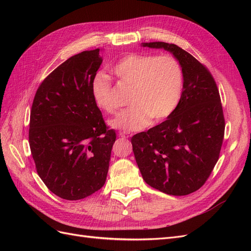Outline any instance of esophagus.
<instances>
[{"label":"esophagus","mask_w":251,"mask_h":251,"mask_svg":"<svg viewBox=\"0 0 251 251\" xmlns=\"http://www.w3.org/2000/svg\"><path fill=\"white\" fill-rule=\"evenodd\" d=\"M119 136L123 138H128L131 137V134L128 132H119Z\"/></svg>","instance_id":"obj_1"}]
</instances>
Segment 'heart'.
<instances>
[{
  "instance_id": "b5f03b06",
  "label": "heart",
  "mask_w": 251,
  "mask_h": 251,
  "mask_svg": "<svg viewBox=\"0 0 251 251\" xmlns=\"http://www.w3.org/2000/svg\"><path fill=\"white\" fill-rule=\"evenodd\" d=\"M115 76L132 86L128 102L132 107L112 121L124 131H140L151 117L156 121L168 118L178 107L183 91V71L178 59L170 54L126 55L112 67ZM91 91L95 104L109 114L119 110L114 100L111 80L104 74H96Z\"/></svg>"
}]
</instances>
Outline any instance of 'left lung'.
Returning a JSON list of instances; mask_svg holds the SVG:
<instances>
[{"mask_svg":"<svg viewBox=\"0 0 251 251\" xmlns=\"http://www.w3.org/2000/svg\"><path fill=\"white\" fill-rule=\"evenodd\" d=\"M168 50L183 71V91L168 119L131 142L143 180L172 196L192 194L206 182L220 156L225 119L217 83L198 59L175 44L142 43Z\"/></svg>","mask_w":251,"mask_h":251,"instance_id":"obj_1","label":"left lung"}]
</instances>
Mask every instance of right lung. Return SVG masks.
<instances>
[{
  "label": "right lung",
  "instance_id": "add662e5",
  "mask_svg": "<svg viewBox=\"0 0 251 251\" xmlns=\"http://www.w3.org/2000/svg\"><path fill=\"white\" fill-rule=\"evenodd\" d=\"M102 63L100 49L68 58L37 89L30 112L29 146L40 178L65 200L100 189L116 133L105 126L91 83Z\"/></svg>",
  "mask_w": 251,
  "mask_h": 251
}]
</instances>
